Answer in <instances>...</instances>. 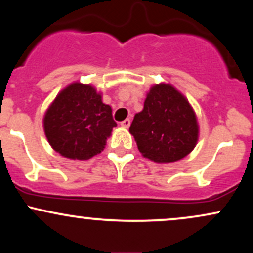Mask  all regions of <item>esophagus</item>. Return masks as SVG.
I'll return each instance as SVG.
<instances>
[{"label": "esophagus", "mask_w": 253, "mask_h": 253, "mask_svg": "<svg viewBox=\"0 0 253 253\" xmlns=\"http://www.w3.org/2000/svg\"><path fill=\"white\" fill-rule=\"evenodd\" d=\"M120 125L123 127H125V128H128V127L130 126V119H125L124 121H121Z\"/></svg>", "instance_id": "34e87169"}]
</instances>
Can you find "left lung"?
Here are the masks:
<instances>
[{
    "label": "left lung",
    "instance_id": "8db88e82",
    "mask_svg": "<svg viewBox=\"0 0 253 253\" xmlns=\"http://www.w3.org/2000/svg\"><path fill=\"white\" fill-rule=\"evenodd\" d=\"M138 149L156 163H172L189 155L199 139L191 106L170 84H156L147 92L144 109L129 127Z\"/></svg>",
    "mask_w": 253,
    "mask_h": 253
}]
</instances>
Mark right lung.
<instances>
[{
  "instance_id": "right-lung-1",
  "label": "right lung",
  "mask_w": 253,
  "mask_h": 253,
  "mask_svg": "<svg viewBox=\"0 0 253 253\" xmlns=\"http://www.w3.org/2000/svg\"><path fill=\"white\" fill-rule=\"evenodd\" d=\"M115 126L112 108L102 102L101 94L80 82L63 89L43 117V130L52 149L80 161L103 151Z\"/></svg>"
}]
</instances>
